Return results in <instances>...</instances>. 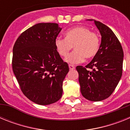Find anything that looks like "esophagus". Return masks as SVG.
Returning <instances> with one entry per match:
<instances>
[{
  "mask_svg": "<svg viewBox=\"0 0 130 130\" xmlns=\"http://www.w3.org/2000/svg\"><path fill=\"white\" fill-rule=\"evenodd\" d=\"M75 68V66H73L72 64H69V68H70V70H74Z\"/></svg>",
  "mask_w": 130,
  "mask_h": 130,
  "instance_id": "1",
  "label": "esophagus"
}]
</instances>
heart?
Here are the masks:
<instances>
[{"mask_svg":"<svg viewBox=\"0 0 130 130\" xmlns=\"http://www.w3.org/2000/svg\"><path fill=\"white\" fill-rule=\"evenodd\" d=\"M66 38L57 37L55 45L61 57H66L74 46V51L66 57V61L70 64L82 62L85 58H94L100 50L99 36L85 26H79L68 30Z\"/></svg>","mask_w":130,"mask_h":130,"instance_id":"heart-1","label":"heart"}]
</instances>
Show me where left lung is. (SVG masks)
Returning a JSON list of instances; mask_svg holds the SVG:
<instances>
[{
	"mask_svg": "<svg viewBox=\"0 0 130 130\" xmlns=\"http://www.w3.org/2000/svg\"><path fill=\"white\" fill-rule=\"evenodd\" d=\"M102 36L97 55L85 67L77 66L81 92L86 99L99 102L109 97L122 74L124 53L115 33L107 26L94 20Z\"/></svg>",
	"mask_w": 130,
	"mask_h": 130,
	"instance_id": "8db88e82",
	"label": "left lung"
}]
</instances>
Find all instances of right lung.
<instances>
[{
	"label": "right lung",
	"instance_id": "1",
	"mask_svg": "<svg viewBox=\"0 0 130 130\" xmlns=\"http://www.w3.org/2000/svg\"><path fill=\"white\" fill-rule=\"evenodd\" d=\"M61 30L57 23L36 24L21 33L13 45L12 69L21 90L39 105L53 104L62 95L69 67L55 45Z\"/></svg>",
	"mask_w": 130,
	"mask_h": 130
}]
</instances>
